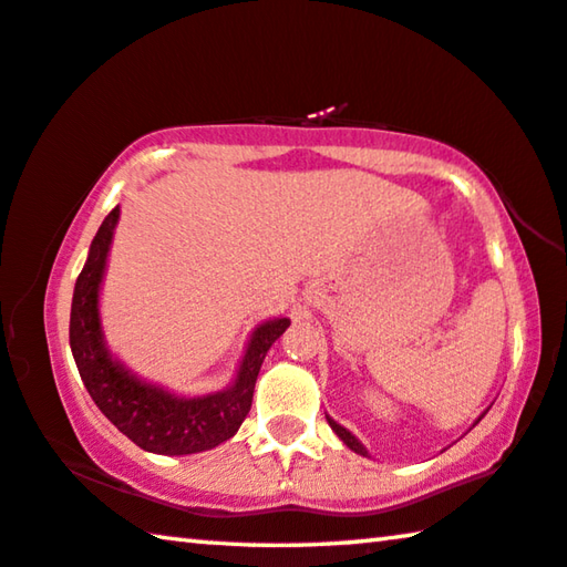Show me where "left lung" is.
Returning a JSON list of instances; mask_svg holds the SVG:
<instances>
[{
	"instance_id": "8db88e82",
	"label": "left lung",
	"mask_w": 567,
	"mask_h": 567,
	"mask_svg": "<svg viewBox=\"0 0 567 567\" xmlns=\"http://www.w3.org/2000/svg\"><path fill=\"white\" fill-rule=\"evenodd\" d=\"M482 416H484V413H482ZM482 416H480L477 421H474V424H472V426H477V424H480V421H482ZM326 419H328V424H330V429H332V431H336V434L340 436V442H343V444H346V446L350 449V452H355V454H361V456H368V452H365V446H363L361 442H358V439H355L353 434H350V431H348L346 426H340L336 419H330V416H328V413H326Z\"/></svg>"
}]
</instances>
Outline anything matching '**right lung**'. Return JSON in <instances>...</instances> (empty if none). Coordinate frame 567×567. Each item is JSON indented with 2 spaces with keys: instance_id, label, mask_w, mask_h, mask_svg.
Wrapping results in <instances>:
<instances>
[{
  "instance_id": "add662e5",
  "label": "right lung",
  "mask_w": 567,
  "mask_h": 567,
  "mask_svg": "<svg viewBox=\"0 0 567 567\" xmlns=\"http://www.w3.org/2000/svg\"><path fill=\"white\" fill-rule=\"evenodd\" d=\"M118 219L121 209L115 206L97 229L83 272L75 282L73 310H70V350L80 379L105 419L143 452L166 456L206 452L239 431L249 413L251 393L267 350L287 330L290 320L275 318L251 330L235 381L224 391L206 396H178L164 385L143 381L118 358H113L101 326V285Z\"/></svg>"
}]
</instances>
